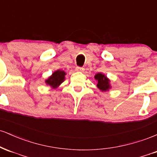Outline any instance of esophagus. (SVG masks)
Wrapping results in <instances>:
<instances>
[{
	"mask_svg": "<svg viewBox=\"0 0 157 157\" xmlns=\"http://www.w3.org/2000/svg\"><path fill=\"white\" fill-rule=\"evenodd\" d=\"M76 71H83V68L80 67V66H77V67H76Z\"/></svg>",
	"mask_w": 157,
	"mask_h": 157,
	"instance_id": "esophagus-1",
	"label": "esophagus"
}]
</instances>
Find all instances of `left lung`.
<instances>
[{
	"label": "left lung",
	"mask_w": 157,
	"mask_h": 157,
	"mask_svg": "<svg viewBox=\"0 0 157 157\" xmlns=\"http://www.w3.org/2000/svg\"><path fill=\"white\" fill-rule=\"evenodd\" d=\"M95 80H97V86L99 89L102 91H109L111 89V85H110V80L105 75L102 73L97 74L94 76Z\"/></svg>",
	"instance_id": "left-lung-1"
}]
</instances>
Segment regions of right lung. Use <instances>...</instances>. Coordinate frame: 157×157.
I'll return each mask as SVG.
<instances>
[{"label": "right lung", "mask_w": 157, "mask_h": 157, "mask_svg": "<svg viewBox=\"0 0 157 157\" xmlns=\"http://www.w3.org/2000/svg\"><path fill=\"white\" fill-rule=\"evenodd\" d=\"M66 75V73L64 71L57 70V71H55L52 74V76H50L46 80V85L51 86L52 89H56L63 82Z\"/></svg>", "instance_id": "add662e5"}]
</instances>
